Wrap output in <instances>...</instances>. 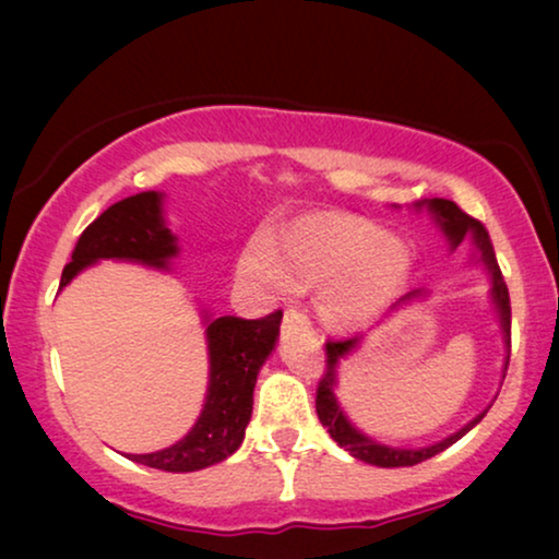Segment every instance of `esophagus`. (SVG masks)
Instances as JSON below:
<instances>
[{"label": "esophagus", "instance_id": "34e87169", "mask_svg": "<svg viewBox=\"0 0 559 559\" xmlns=\"http://www.w3.org/2000/svg\"><path fill=\"white\" fill-rule=\"evenodd\" d=\"M285 325L310 328V318H308V312L300 310V308H287V310H285Z\"/></svg>", "mask_w": 559, "mask_h": 559}]
</instances>
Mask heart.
I'll list each match as a JSON object with an SVG mask.
<instances>
[{
  "instance_id": "b5f03b06",
  "label": "heart",
  "mask_w": 559,
  "mask_h": 559,
  "mask_svg": "<svg viewBox=\"0 0 559 559\" xmlns=\"http://www.w3.org/2000/svg\"><path fill=\"white\" fill-rule=\"evenodd\" d=\"M243 277L274 289H320V316L335 328H356L377 318L415 274L407 243L356 218L300 221L277 247L254 236L241 249Z\"/></svg>"
}]
</instances>
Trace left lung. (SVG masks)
<instances>
[{
	"instance_id": "8db88e82",
	"label": "left lung",
	"mask_w": 559,
	"mask_h": 559,
	"mask_svg": "<svg viewBox=\"0 0 559 559\" xmlns=\"http://www.w3.org/2000/svg\"><path fill=\"white\" fill-rule=\"evenodd\" d=\"M430 209L435 216H438L442 231L448 234V239L453 247L457 243L465 241V239H473L476 241V247L480 249V259H484V264L488 266V272H491V282H493V300H496V308H499V316H501V325H503V333H507V343L511 348V302H509V287L507 282H503V274H501V266L496 262V254H493V243H491V236H488L486 226L480 224L478 218H473L465 213L461 205L448 201V198H432L430 201ZM358 341H361V335H350V338H338V341H325V366H323V373H320V381H318V392H316V409H318V417L320 423L328 432H331V438L338 442L341 448H346L350 455L358 457V461L364 463H371V465H379V468H404V465H417L427 461V457L442 453V450L453 445L463 438L465 432L471 430V427H476L484 415H478L473 419L471 425H465L461 432L450 435L448 440L438 442V445H430V448H419V450H402V448H389V445H381L377 440H369L366 435H361L356 430L354 425L348 423L346 415H343L338 402H335V366L341 364V358L350 354L358 346Z\"/></svg>"
}]
</instances>
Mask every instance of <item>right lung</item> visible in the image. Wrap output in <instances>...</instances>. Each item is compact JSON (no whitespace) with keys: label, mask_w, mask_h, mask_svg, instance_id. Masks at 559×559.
<instances>
[{"label":"right lung","mask_w":559,"mask_h":559,"mask_svg":"<svg viewBox=\"0 0 559 559\" xmlns=\"http://www.w3.org/2000/svg\"><path fill=\"white\" fill-rule=\"evenodd\" d=\"M175 236L159 216L155 190L114 203L86 226L66 264L60 287H66L83 266L96 259H129L165 266L175 254ZM282 310L257 320L216 318L205 328L211 354V381L201 417L186 438L159 453L132 455L134 463L157 471L186 473L221 463L241 445L251 419L257 373L272 354L280 333Z\"/></svg>","instance_id":"right-lung-1"}]
</instances>
